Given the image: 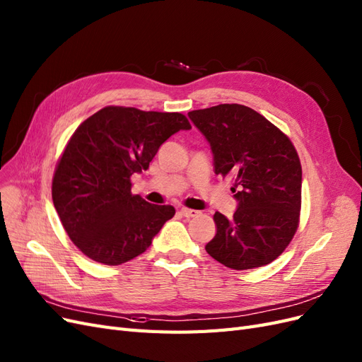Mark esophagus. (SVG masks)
I'll list each match as a JSON object with an SVG mask.
<instances>
[{
	"label": "esophagus",
	"instance_id": "obj_1",
	"mask_svg": "<svg viewBox=\"0 0 362 362\" xmlns=\"http://www.w3.org/2000/svg\"><path fill=\"white\" fill-rule=\"evenodd\" d=\"M180 214H182L185 218H194V216L200 215V212H198V211H194V209H186V207L180 209Z\"/></svg>",
	"mask_w": 362,
	"mask_h": 362
}]
</instances>
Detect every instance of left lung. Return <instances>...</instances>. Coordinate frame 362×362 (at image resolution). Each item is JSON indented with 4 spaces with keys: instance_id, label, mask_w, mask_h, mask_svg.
Returning <instances> with one entry per match:
<instances>
[{
    "instance_id": "8db88e82",
    "label": "left lung",
    "mask_w": 362,
    "mask_h": 362,
    "mask_svg": "<svg viewBox=\"0 0 362 362\" xmlns=\"http://www.w3.org/2000/svg\"><path fill=\"white\" fill-rule=\"evenodd\" d=\"M211 143L215 173L233 182L239 202L233 218L214 215L207 254L230 269L274 262L299 227L302 167L290 138L252 108L239 103L188 112Z\"/></svg>"
}]
</instances>
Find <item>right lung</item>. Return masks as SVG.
<instances>
[{
	"mask_svg": "<svg viewBox=\"0 0 362 362\" xmlns=\"http://www.w3.org/2000/svg\"><path fill=\"white\" fill-rule=\"evenodd\" d=\"M191 123L180 112L105 107L81 123L57 162L52 202L67 236L88 259L117 266L143 254L176 214L131 192L134 173Z\"/></svg>",
	"mask_w": 362,
	"mask_h": 362,
	"instance_id": "right-lung-1",
	"label": "right lung"
}]
</instances>
